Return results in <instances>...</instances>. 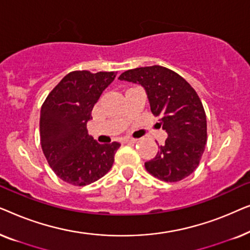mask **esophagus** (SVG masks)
<instances>
[{
	"instance_id": "1",
	"label": "esophagus",
	"mask_w": 250,
	"mask_h": 250,
	"mask_svg": "<svg viewBox=\"0 0 250 250\" xmlns=\"http://www.w3.org/2000/svg\"><path fill=\"white\" fill-rule=\"evenodd\" d=\"M135 142H136L135 139H131V138L124 139V143H135Z\"/></svg>"
}]
</instances>
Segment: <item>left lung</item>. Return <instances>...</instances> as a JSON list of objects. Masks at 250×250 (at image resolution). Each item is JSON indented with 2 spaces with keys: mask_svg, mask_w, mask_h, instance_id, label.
I'll return each mask as SVG.
<instances>
[{
  "mask_svg": "<svg viewBox=\"0 0 250 250\" xmlns=\"http://www.w3.org/2000/svg\"><path fill=\"white\" fill-rule=\"evenodd\" d=\"M142 85L150 109L160 117L168 134L146 169L165 182H179L199 165L207 142V121L203 104L193 87L175 71L162 66L129 69L118 77Z\"/></svg>",
  "mask_w": 250,
  "mask_h": 250,
  "instance_id": "left-lung-1",
  "label": "left lung"
}]
</instances>
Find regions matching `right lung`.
<instances>
[{
    "instance_id": "1",
    "label": "right lung",
    "mask_w": 250,
    "mask_h": 250,
    "mask_svg": "<svg viewBox=\"0 0 250 250\" xmlns=\"http://www.w3.org/2000/svg\"><path fill=\"white\" fill-rule=\"evenodd\" d=\"M114 71L76 70L66 75L41 108L40 136L44 156L56 175L76 187L91 184L110 170L118 142L100 145L87 134L91 112Z\"/></svg>"
}]
</instances>
